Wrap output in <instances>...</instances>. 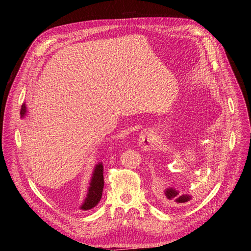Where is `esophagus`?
Returning a JSON list of instances; mask_svg holds the SVG:
<instances>
[{
	"label": "esophagus",
	"mask_w": 251,
	"mask_h": 251,
	"mask_svg": "<svg viewBox=\"0 0 251 251\" xmlns=\"http://www.w3.org/2000/svg\"><path fill=\"white\" fill-rule=\"evenodd\" d=\"M138 141H139V146L143 151H150L152 148L151 135L147 130L142 131V132L139 134Z\"/></svg>",
	"instance_id": "1"
}]
</instances>
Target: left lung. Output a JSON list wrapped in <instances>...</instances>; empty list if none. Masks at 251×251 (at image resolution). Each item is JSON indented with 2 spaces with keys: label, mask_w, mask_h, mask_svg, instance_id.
<instances>
[{
  "label": "left lung",
  "mask_w": 251,
  "mask_h": 251,
  "mask_svg": "<svg viewBox=\"0 0 251 251\" xmlns=\"http://www.w3.org/2000/svg\"><path fill=\"white\" fill-rule=\"evenodd\" d=\"M164 199L171 204L183 205L184 203L191 201L192 196L190 194H183L175 187L170 186L164 190Z\"/></svg>",
  "instance_id": "left-lung-1"
}]
</instances>
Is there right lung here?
<instances>
[{"instance_id": "right-lung-1", "label": "right lung", "mask_w": 251, "mask_h": 251, "mask_svg": "<svg viewBox=\"0 0 251 251\" xmlns=\"http://www.w3.org/2000/svg\"><path fill=\"white\" fill-rule=\"evenodd\" d=\"M27 112L28 111H27V107H26V103L23 102L21 111H20L21 119H24L26 116H27ZM102 189H103V166H102V163H99L96 165L94 172H92L87 194L83 201V203L80 206V209L87 210L95 207L101 199Z\"/></svg>"}]
</instances>
